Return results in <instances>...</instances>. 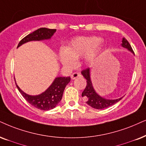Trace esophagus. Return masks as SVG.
<instances>
[{
    "label": "esophagus",
    "instance_id": "34e87169",
    "mask_svg": "<svg viewBox=\"0 0 146 146\" xmlns=\"http://www.w3.org/2000/svg\"><path fill=\"white\" fill-rule=\"evenodd\" d=\"M79 76H81V74H80V73H77V72H75V73H72V75H71V79H75L77 78V77H79Z\"/></svg>",
    "mask_w": 146,
    "mask_h": 146
}]
</instances>
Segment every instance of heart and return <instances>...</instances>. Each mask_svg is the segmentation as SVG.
Returning <instances> with one entry per match:
<instances>
[{"label": "heart", "mask_w": 146, "mask_h": 146, "mask_svg": "<svg viewBox=\"0 0 146 146\" xmlns=\"http://www.w3.org/2000/svg\"><path fill=\"white\" fill-rule=\"evenodd\" d=\"M102 40L97 37H77L70 42L66 48H61L59 53L60 62L64 66L72 67L75 60L84 56L87 63H93L99 54L97 46Z\"/></svg>", "instance_id": "1"}]
</instances>
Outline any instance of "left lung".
I'll return each instance as SVG.
<instances>
[{"mask_svg": "<svg viewBox=\"0 0 146 146\" xmlns=\"http://www.w3.org/2000/svg\"><path fill=\"white\" fill-rule=\"evenodd\" d=\"M121 46L123 48L128 49L132 53H134L130 44L129 43V42L125 38H123ZM82 74L87 80L86 87L85 88L84 91L82 92V97L86 98L87 99L86 103L89 106H92V108H96V109H104V108H108V107L116 104V103L118 102L119 100H121L123 98V97H121L120 98L115 100H108L101 97L100 96H99L93 88V86H92L91 79H90V68L83 70L82 71Z\"/></svg>", "mask_w": 146, "mask_h": 146, "instance_id": "obj_1", "label": "left lung"}]
</instances>
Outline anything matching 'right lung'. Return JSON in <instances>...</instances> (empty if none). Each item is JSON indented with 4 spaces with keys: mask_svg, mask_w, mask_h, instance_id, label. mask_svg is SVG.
Returning a JSON list of instances; mask_svg holds the SVG:
<instances>
[{
    "mask_svg": "<svg viewBox=\"0 0 146 146\" xmlns=\"http://www.w3.org/2000/svg\"><path fill=\"white\" fill-rule=\"evenodd\" d=\"M56 29H48L46 27L38 29L23 38L18 44L17 48L22 44L30 41H40V40L50 39L56 32ZM71 81L70 77H58L45 92L41 94L30 96L25 94L20 89L15 82V84L23 97L33 106L42 110H49L54 107L61 100L64 88Z\"/></svg>",
    "mask_w": 146,
    "mask_h": 146,
    "instance_id": "add662e5",
    "label": "right lung"
}]
</instances>
